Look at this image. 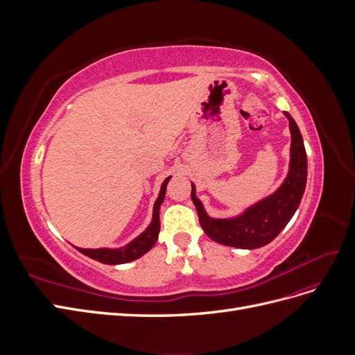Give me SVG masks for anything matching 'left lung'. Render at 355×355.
<instances>
[{
  "instance_id": "1",
  "label": "left lung",
  "mask_w": 355,
  "mask_h": 355,
  "mask_svg": "<svg viewBox=\"0 0 355 355\" xmlns=\"http://www.w3.org/2000/svg\"><path fill=\"white\" fill-rule=\"evenodd\" d=\"M292 133L290 146V168L283 185L272 196L256 202L247 209L241 216L232 219H213L204 211L201 201L196 196V187L192 185L191 198L196 204L201 228L209 237L223 245L239 247V249H257L271 243L292 219L302 200L308 163L302 135L288 112L284 111Z\"/></svg>"
}]
</instances>
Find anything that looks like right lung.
Listing matches in <instances>:
<instances>
[{
  "label": "right lung",
  "instance_id": "obj_1",
  "mask_svg": "<svg viewBox=\"0 0 355 355\" xmlns=\"http://www.w3.org/2000/svg\"><path fill=\"white\" fill-rule=\"evenodd\" d=\"M168 180H170V176L163 182V185H161L159 196L154 204L153 222L149 223V227L139 235L137 239H135L127 245L121 247V249H80V247H77V250L85 256L92 257V259L106 265L130 262L145 254L148 250H151L159 234V206L166 197V188H167Z\"/></svg>",
  "mask_w": 355,
  "mask_h": 355
}]
</instances>
